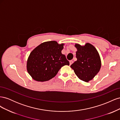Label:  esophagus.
<instances>
[{"label": "esophagus", "mask_w": 120, "mask_h": 120, "mask_svg": "<svg viewBox=\"0 0 120 120\" xmlns=\"http://www.w3.org/2000/svg\"><path fill=\"white\" fill-rule=\"evenodd\" d=\"M74 63L73 60H70V66H71V65L72 63Z\"/></svg>", "instance_id": "obj_1"}]
</instances>
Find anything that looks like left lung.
I'll list each match as a JSON object with an SVG mask.
<instances>
[{"instance_id":"8db88e82","label":"left lung","mask_w":120,"mask_h":120,"mask_svg":"<svg viewBox=\"0 0 120 120\" xmlns=\"http://www.w3.org/2000/svg\"><path fill=\"white\" fill-rule=\"evenodd\" d=\"M75 46L77 49V60L71 65V68L79 79L89 82L100 70L101 60L99 53L95 47L89 43L83 46L76 43Z\"/></svg>"}]
</instances>
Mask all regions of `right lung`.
Wrapping results in <instances>:
<instances>
[{
    "label": "right lung",
    "instance_id": "1",
    "mask_svg": "<svg viewBox=\"0 0 120 120\" xmlns=\"http://www.w3.org/2000/svg\"><path fill=\"white\" fill-rule=\"evenodd\" d=\"M64 43L56 41L43 42L30 52L27 61V71L34 80L49 81L55 77L60 68L70 65L64 54L61 53Z\"/></svg>",
    "mask_w": 120,
    "mask_h": 120
}]
</instances>
